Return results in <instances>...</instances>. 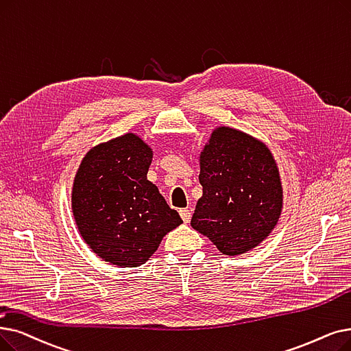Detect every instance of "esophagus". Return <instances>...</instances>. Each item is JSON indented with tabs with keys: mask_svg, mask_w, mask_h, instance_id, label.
<instances>
[{
	"mask_svg": "<svg viewBox=\"0 0 351 351\" xmlns=\"http://www.w3.org/2000/svg\"><path fill=\"white\" fill-rule=\"evenodd\" d=\"M179 213H180V218L184 219V222H185V223H188V222L191 221V218H192V212H191L189 209H180V210H179Z\"/></svg>",
	"mask_w": 351,
	"mask_h": 351,
	"instance_id": "34e87169",
	"label": "esophagus"
}]
</instances>
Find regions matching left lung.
I'll use <instances>...</instances> for the list:
<instances>
[{"mask_svg": "<svg viewBox=\"0 0 351 351\" xmlns=\"http://www.w3.org/2000/svg\"><path fill=\"white\" fill-rule=\"evenodd\" d=\"M199 167L202 196L191 226L223 255L260 245L282 210L280 171L268 146L245 132L219 126L201 152Z\"/></svg>", "mask_w": 351, "mask_h": 351, "instance_id": "1", "label": "left lung"}]
</instances>
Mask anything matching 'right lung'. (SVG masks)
I'll list each match as a JSON object with an SVG mask.
<instances>
[{"label":"right lung","instance_id":"1","mask_svg":"<svg viewBox=\"0 0 351 351\" xmlns=\"http://www.w3.org/2000/svg\"><path fill=\"white\" fill-rule=\"evenodd\" d=\"M154 150L134 133L91 147L75 172L71 210L79 234L103 261L141 267L182 223L147 180Z\"/></svg>","mask_w":351,"mask_h":351}]
</instances>
